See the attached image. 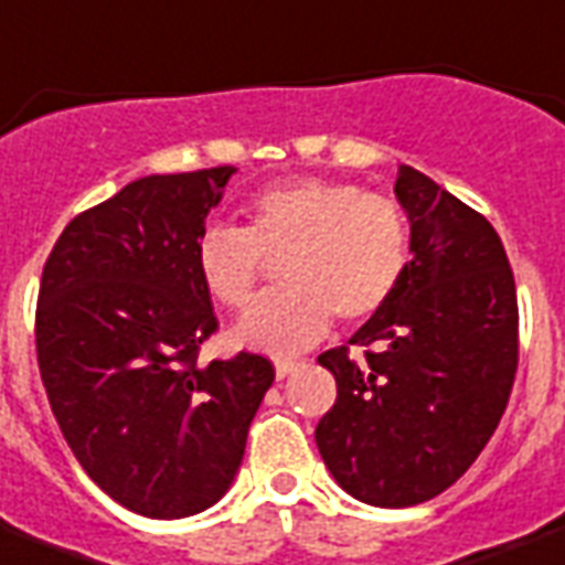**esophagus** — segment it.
I'll return each mask as SVG.
<instances>
[{"mask_svg": "<svg viewBox=\"0 0 565 565\" xmlns=\"http://www.w3.org/2000/svg\"><path fill=\"white\" fill-rule=\"evenodd\" d=\"M296 367H299V361L278 359V361H275V376H278V379H287Z\"/></svg>", "mask_w": 565, "mask_h": 565, "instance_id": "1", "label": "esophagus"}]
</instances>
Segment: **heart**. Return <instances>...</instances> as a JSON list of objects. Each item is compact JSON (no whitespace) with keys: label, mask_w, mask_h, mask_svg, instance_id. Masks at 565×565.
<instances>
[{"label":"heart","mask_w":565,"mask_h":565,"mask_svg":"<svg viewBox=\"0 0 565 565\" xmlns=\"http://www.w3.org/2000/svg\"><path fill=\"white\" fill-rule=\"evenodd\" d=\"M412 257L408 215L397 198L350 180L292 178L257 192L248 227L206 225L195 269L218 305L243 311L269 260H284V290L254 305L234 329L248 350L287 355L329 329L331 313L364 322L394 299Z\"/></svg>","instance_id":"heart-1"}]
</instances>
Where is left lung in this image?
<instances>
[{
    "label": "left lung",
    "mask_w": 565,
    "mask_h": 565,
    "mask_svg": "<svg viewBox=\"0 0 565 565\" xmlns=\"http://www.w3.org/2000/svg\"><path fill=\"white\" fill-rule=\"evenodd\" d=\"M412 260L394 299L322 352L338 399L317 424L322 462L373 507H415L462 477L501 424L519 367V301L483 215L399 166Z\"/></svg>",
    "instance_id": "8db88e82"
}]
</instances>
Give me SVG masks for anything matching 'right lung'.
<instances>
[{
	"instance_id": "obj_1",
	"label": "right lung",
	"mask_w": 565,
	"mask_h": 565,
	"mask_svg": "<svg viewBox=\"0 0 565 565\" xmlns=\"http://www.w3.org/2000/svg\"><path fill=\"white\" fill-rule=\"evenodd\" d=\"M236 168L132 180L64 227L34 313L43 387L64 441L111 501L186 519L231 489L264 355L201 364L215 329L195 243Z\"/></svg>"
}]
</instances>
